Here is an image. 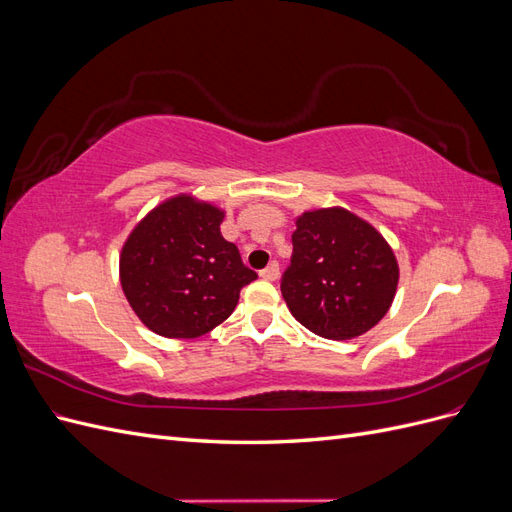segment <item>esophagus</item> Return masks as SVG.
<instances>
[{"label":"esophagus","instance_id":"esophagus-1","mask_svg":"<svg viewBox=\"0 0 512 512\" xmlns=\"http://www.w3.org/2000/svg\"><path fill=\"white\" fill-rule=\"evenodd\" d=\"M260 277H262V280H267V282H275L277 277H280V262H277V260L269 262V265L260 271Z\"/></svg>","mask_w":512,"mask_h":512}]
</instances>
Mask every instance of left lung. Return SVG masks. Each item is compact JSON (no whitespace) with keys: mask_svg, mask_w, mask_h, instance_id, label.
I'll return each instance as SVG.
<instances>
[{"mask_svg":"<svg viewBox=\"0 0 512 512\" xmlns=\"http://www.w3.org/2000/svg\"><path fill=\"white\" fill-rule=\"evenodd\" d=\"M397 280L393 250L376 228L344 209H318L297 220L280 288L303 327L352 339L389 312Z\"/></svg>","mask_w":512,"mask_h":512,"instance_id":"8db88e82","label":"left lung"}]
</instances>
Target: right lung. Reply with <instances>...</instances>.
Returning <instances> with one entry per match:
<instances>
[{
  "label": "right lung",
  "mask_w": 512,
  "mask_h": 512,
  "mask_svg": "<svg viewBox=\"0 0 512 512\" xmlns=\"http://www.w3.org/2000/svg\"><path fill=\"white\" fill-rule=\"evenodd\" d=\"M222 220L220 209L177 196L132 230L119 260L121 286L153 333L179 339L209 333L258 277L222 237Z\"/></svg>",
  "instance_id": "add662e5"
}]
</instances>
